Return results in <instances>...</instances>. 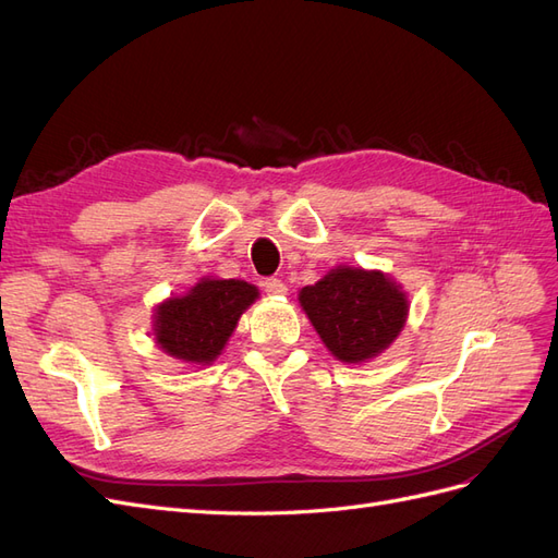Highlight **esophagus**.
Masks as SVG:
<instances>
[{
    "label": "esophagus",
    "instance_id": "34e87169",
    "mask_svg": "<svg viewBox=\"0 0 558 558\" xmlns=\"http://www.w3.org/2000/svg\"><path fill=\"white\" fill-rule=\"evenodd\" d=\"M264 290L270 296H282V294H288V284L278 278H268V280H264Z\"/></svg>",
    "mask_w": 558,
    "mask_h": 558
}]
</instances>
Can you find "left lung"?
I'll list each match as a JSON object with an SVG mask.
<instances>
[{
	"instance_id": "1",
	"label": "left lung",
	"mask_w": 558,
	"mask_h": 558,
	"mask_svg": "<svg viewBox=\"0 0 558 558\" xmlns=\"http://www.w3.org/2000/svg\"><path fill=\"white\" fill-rule=\"evenodd\" d=\"M299 304L329 353L343 364L378 357L400 337L409 317L407 292L392 276L345 264L301 288Z\"/></svg>"
}]
</instances>
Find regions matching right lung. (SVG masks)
Returning <instances> with one entry per match:
<instances>
[{"label": "right lung", "mask_w": 558, "mask_h": 558, "mask_svg": "<svg viewBox=\"0 0 558 558\" xmlns=\"http://www.w3.org/2000/svg\"><path fill=\"white\" fill-rule=\"evenodd\" d=\"M257 299L259 290L245 280L205 276L186 294L168 296L154 308V343L184 364L210 367Z\"/></svg>", "instance_id": "add662e5"}]
</instances>
